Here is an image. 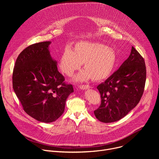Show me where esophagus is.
I'll return each instance as SVG.
<instances>
[{
  "label": "esophagus",
  "instance_id": "esophagus-1",
  "mask_svg": "<svg viewBox=\"0 0 159 159\" xmlns=\"http://www.w3.org/2000/svg\"><path fill=\"white\" fill-rule=\"evenodd\" d=\"M89 87H90L89 85H81L79 87V88L82 90H86V89H88Z\"/></svg>",
  "mask_w": 159,
  "mask_h": 159
}]
</instances>
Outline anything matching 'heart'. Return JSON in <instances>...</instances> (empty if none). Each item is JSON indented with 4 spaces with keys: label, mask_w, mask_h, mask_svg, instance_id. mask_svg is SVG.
Masks as SVG:
<instances>
[{
    "label": "heart",
    "mask_w": 159,
    "mask_h": 159,
    "mask_svg": "<svg viewBox=\"0 0 159 159\" xmlns=\"http://www.w3.org/2000/svg\"><path fill=\"white\" fill-rule=\"evenodd\" d=\"M117 60L115 50L97 42L80 41L76 43L72 50L67 47L62 52L59 66L66 75L72 76L83 63L85 70L74 78L77 82H84L92 78L99 81L111 74Z\"/></svg>",
    "instance_id": "obj_1"
}]
</instances>
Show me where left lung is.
I'll return each instance as SVG.
<instances>
[{
  "mask_svg": "<svg viewBox=\"0 0 159 159\" xmlns=\"http://www.w3.org/2000/svg\"><path fill=\"white\" fill-rule=\"evenodd\" d=\"M146 81L144 59L132 47L129 57L97 89L101 104L94 111L96 118L112 123L125 117L140 102Z\"/></svg>",
  "mask_w": 159,
  "mask_h": 159,
  "instance_id": "1",
  "label": "left lung"
}]
</instances>
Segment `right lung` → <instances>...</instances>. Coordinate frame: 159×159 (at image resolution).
Wrapping results in <instances>:
<instances>
[{"mask_svg": "<svg viewBox=\"0 0 159 159\" xmlns=\"http://www.w3.org/2000/svg\"><path fill=\"white\" fill-rule=\"evenodd\" d=\"M51 41L30 45L18 56L13 70L12 86L25 111L43 123L56 121L63 114L67 98L74 92L64 82L57 61L51 57Z\"/></svg>", "mask_w": 159, "mask_h": 159, "instance_id": "obj_1", "label": "right lung"}]
</instances>
